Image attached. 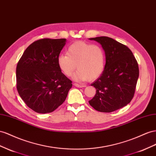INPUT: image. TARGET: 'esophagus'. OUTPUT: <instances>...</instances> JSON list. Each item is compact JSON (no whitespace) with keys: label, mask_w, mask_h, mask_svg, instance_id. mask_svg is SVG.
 <instances>
[{"label":"esophagus","mask_w":156,"mask_h":156,"mask_svg":"<svg viewBox=\"0 0 156 156\" xmlns=\"http://www.w3.org/2000/svg\"><path fill=\"white\" fill-rule=\"evenodd\" d=\"M73 85L75 86V87H80V88H82V87H86V85H80V84H78V83H75Z\"/></svg>","instance_id":"1"}]
</instances>
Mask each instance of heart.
I'll return each mask as SVG.
<instances>
[{
    "instance_id": "obj_1",
    "label": "heart",
    "mask_w": 156,
    "mask_h": 156,
    "mask_svg": "<svg viewBox=\"0 0 156 156\" xmlns=\"http://www.w3.org/2000/svg\"><path fill=\"white\" fill-rule=\"evenodd\" d=\"M59 69L66 76L73 75L76 81H94L102 74L106 64V56L99 45L84 41L71 44L67 50V54H60L57 59Z\"/></svg>"
}]
</instances>
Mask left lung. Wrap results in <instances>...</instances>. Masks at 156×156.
Here are the masks:
<instances>
[{
    "label": "left lung",
    "instance_id": "obj_1",
    "mask_svg": "<svg viewBox=\"0 0 156 156\" xmlns=\"http://www.w3.org/2000/svg\"><path fill=\"white\" fill-rule=\"evenodd\" d=\"M89 39L102 45L106 65L102 73L91 85L96 92L88 102L98 112H114L127 106L133 98L139 76L137 61L127 46L110 37Z\"/></svg>",
    "mask_w": 156,
    "mask_h": 156
}]
</instances>
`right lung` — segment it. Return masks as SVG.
I'll use <instances>...</instances> for the list:
<instances>
[{
	"instance_id": "right-lung-1",
	"label": "right lung",
	"mask_w": 156,
	"mask_h": 156,
	"mask_svg": "<svg viewBox=\"0 0 156 156\" xmlns=\"http://www.w3.org/2000/svg\"><path fill=\"white\" fill-rule=\"evenodd\" d=\"M66 39L33 42L16 67V87L27 106L39 113L52 112L64 102L72 81L59 69L57 59Z\"/></svg>"
}]
</instances>
